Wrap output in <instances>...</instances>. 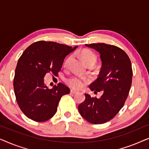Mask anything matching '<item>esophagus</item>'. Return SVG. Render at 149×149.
<instances>
[{
    "label": "esophagus",
    "mask_w": 149,
    "mask_h": 149,
    "mask_svg": "<svg viewBox=\"0 0 149 149\" xmlns=\"http://www.w3.org/2000/svg\"><path fill=\"white\" fill-rule=\"evenodd\" d=\"M78 92H79L78 91L74 90V89H70V93H73V94H75V93H77Z\"/></svg>",
    "instance_id": "esophagus-1"
}]
</instances>
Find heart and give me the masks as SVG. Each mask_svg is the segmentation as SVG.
Here are the masks:
<instances>
[{
	"mask_svg": "<svg viewBox=\"0 0 149 149\" xmlns=\"http://www.w3.org/2000/svg\"><path fill=\"white\" fill-rule=\"evenodd\" d=\"M81 58L85 64H86L87 62H92L93 64H95L97 60V57L95 55L93 54V52H90V51H83L81 53ZM71 56L67 58V60L65 62V64L67 65L70 62L71 60ZM67 83H68L69 86L74 89H79L83 87L85 84V80L82 77H70V79H68L67 80Z\"/></svg>",
	"mask_w": 149,
	"mask_h": 149,
	"instance_id": "heart-1",
	"label": "heart"
}]
</instances>
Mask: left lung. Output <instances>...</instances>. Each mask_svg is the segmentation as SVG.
<instances>
[{"mask_svg":"<svg viewBox=\"0 0 149 149\" xmlns=\"http://www.w3.org/2000/svg\"><path fill=\"white\" fill-rule=\"evenodd\" d=\"M100 54L102 66L98 77L89 88L100 97L85 93V100L78 107L79 113L93 124H102L115 117L123 107L132 81V64L126 53L117 47L105 43L85 45Z\"/></svg>","mask_w":149,"mask_h":149,"instance_id":"left-lung-1","label":"left lung"}]
</instances>
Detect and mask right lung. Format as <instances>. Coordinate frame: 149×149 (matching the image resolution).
Wrapping results in <instances>:
<instances>
[{"instance_id": "right-lung-1", "label": "right lung", "mask_w": 149, "mask_h": 149, "mask_svg": "<svg viewBox=\"0 0 149 149\" xmlns=\"http://www.w3.org/2000/svg\"><path fill=\"white\" fill-rule=\"evenodd\" d=\"M77 48L40 40L24 51L16 66L13 88L18 105L26 117L42 122L56 114L61 97L70 93V89L61 83L49 89L45 76L48 72L58 75L64 58Z\"/></svg>"}]
</instances>
